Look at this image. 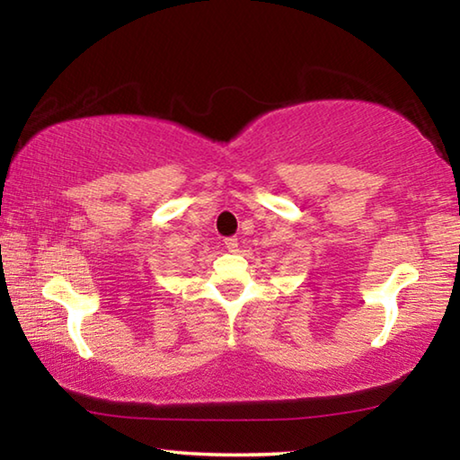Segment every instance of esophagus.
Masks as SVG:
<instances>
[{
    "instance_id": "esophagus-1",
    "label": "esophagus",
    "mask_w": 460,
    "mask_h": 460,
    "mask_svg": "<svg viewBox=\"0 0 460 460\" xmlns=\"http://www.w3.org/2000/svg\"><path fill=\"white\" fill-rule=\"evenodd\" d=\"M237 237H227L225 239V247L229 249V252H237Z\"/></svg>"
}]
</instances>
